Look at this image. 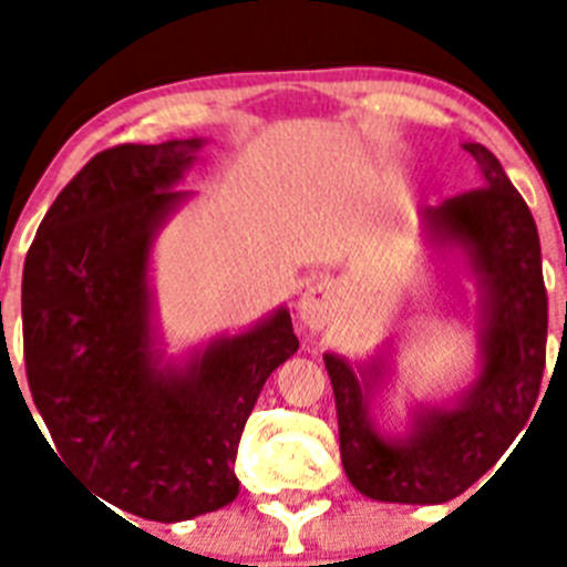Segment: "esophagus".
<instances>
[{
  "label": "esophagus",
  "instance_id": "34e87169",
  "mask_svg": "<svg viewBox=\"0 0 567 567\" xmlns=\"http://www.w3.org/2000/svg\"><path fill=\"white\" fill-rule=\"evenodd\" d=\"M300 320L309 329H320L329 318V292L323 287H309L298 303Z\"/></svg>",
  "mask_w": 567,
  "mask_h": 567
}]
</instances>
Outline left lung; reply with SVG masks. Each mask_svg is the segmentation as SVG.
<instances>
[{
    "label": "left lung",
    "instance_id": "left-lung-1",
    "mask_svg": "<svg viewBox=\"0 0 567 567\" xmlns=\"http://www.w3.org/2000/svg\"><path fill=\"white\" fill-rule=\"evenodd\" d=\"M483 187L460 193L425 218L468 252L488 292L483 374L452 412H429L405 443H385L365 417L358 374L327 354L338 405L340 460L360 494L380 503L437 505L460 497L514 443L539 398L548 340V295L534 215L497 155L465 144Z\"/></svg>",
    "mask_w": 567,
    "mask_h": 567
}]
</instances>
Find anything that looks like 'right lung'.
I'll return each instance as SVG.
<instances>
[{
  "instance_id": "obj_1",
  "label": "right lung",
  "mask_w": 567,
  "mask_h": 567,
  "mask_svg": "<svg viewBox=\"0 0 567 567\" xmlns=\"http://www.w3.org/2000/svg\"><path fill=\"white\" fill-rule=\"evenodd\" d=\"M202 144H118L93 155L39 224L22 275L24 372L53 452L93 494L155 523L238 497L240 432L269 374L298 352L280 309L184 372H155L150 240L184 198L169 187Z\"/></svg>"
}]
</instances>
